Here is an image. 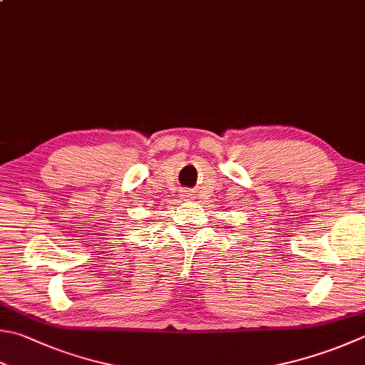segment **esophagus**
Returning <instances> with one entry per match:
<instances>
[{
    "mask_svg": "<svg viewBox=\"0 0 365 365\" xmlns=\"http://www.w3.org/2000/svg\"><path fill=\"white\" fill-rule=\"evenodd\" d=\"M184 192H185V194H184V197H190V195H192V194H190V192H189V190H184Z\"/></svg>",
    "mask_w": 365,
    "mask_h": 365,
    "instance_id": "34e87169",
    "label": "esophagus"
}]
</instances>
